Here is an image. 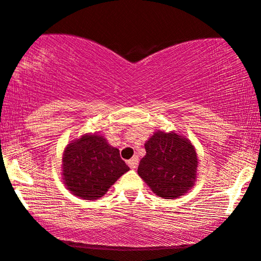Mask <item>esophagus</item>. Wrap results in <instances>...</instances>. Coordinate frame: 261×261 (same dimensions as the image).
Returning a JSON list of instances; mask_svg holds the SVG:
<instances>
[{"label": "esophagus", "mask_w": 261, "mask_h": 261, "mask_svg": "<svg viewBox=\"0 0 261 261\" xmlns=\"http://www.w3.org/2000/svg\"><path fill=\"white\" fill-rule=\"evenodd\" d=\"M138 163H139V158L137 155L135 156H133V158H132L130 160H128V166L130 167V169H137V166H138Z\"/></svg>", "instance_id": "esophagus-1"}]
</instances>
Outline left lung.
Instances as JSON below:
<instances>
[{
    "label": "left lung",
    "mask_w": 261,
    "mask_h": 261,
    "mask_svg": "<svg viewBox=\"0 0 261 261\" xmlns=\"http://www.w3.org/2000/svg\"><path fill=\"white\" fill-rule=\"evenodd\" d=\"M145 149L138 174L156 196L173 199L194 187L198 162L190 140L158 130L146 141Z\"/></svg>",
    "instance_id": "8db88e82"
}]
</instances>
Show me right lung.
Returning a JSON list of instances; mask_svg holds the SVG:
<instances>
[{
  "label": "right lung",
  "mask_w": 261,
  "mask_h": 261,
  "mask_svg": "<svg viewBox=\"0 0 261 261\" xmlns=\"http://www.w3.org/2000/svg\"><path fill=\"white\" fill-rule=\"evenodd\" d=\"M129 170L119 149L102 135L84 134L66 146L63 154V180L67 190L83 199H97Z\"/></svg>",
  "instance_id": "add662e5"
}]
</instances>
